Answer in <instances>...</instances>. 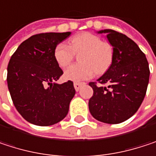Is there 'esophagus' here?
Here are the masks:
<instances>
[{"label":"esophagus","mask_w":156,"mask_h":156,"mask_svg":"<svg viewBox=\"0 0 156 156\" xmlns=\"http://www.w3.org/2000/svg\"><path fill=\"white\" fill-rule=\"evenodd\" d=\"M84 85V83H79V82H75L74 83V87L76 89V91H78L80 89V87Z\"/></svg>","instance_id":"34e87169"}]
</instances>
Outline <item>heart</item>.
<instances>
[{
  "mask_svg": "<svg viewBox=\"0 0 156 156\" xmlns=\"http://www.w3.org/2000/svg\"><path fill=\"white\" fill-rule=\"evenodd\" d=\"M74 54H80L78 56L80 64L69 67L65 71L64 78L75 82L89 79L95 73L98 75L105 73L114 59L112 45L89 32L74 36L69 41V46L60 43L54 48L55 61L62 69L72 62Z\"/></svg>",
  "mask_w": 156,
  "mask_h": 156,
  "instance_id": "1",
  "label": "heart"
}]
</instances>
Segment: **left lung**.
Here are the masks:
<instances>
[{
  "label": "left lung",
  "instance_id": "obj_1",
  "mask_svg": "<svg viewBox=\"0 0 156 156\" xmlns=\"http://www.w3.org/2000/svg\"><path fill=\"white\" fill-rule=\"evenodd\" d=\"M106 33L114 49V59L97 82H90L93 96L88 101L91 115L107 124H119L130 118L140 108L149 82V65L144 53L125 34L113 30ZM103 84H107L104 87Z\"/></svg>",
  "mask_w": 156,
  "mask_h": 156
}]
</instances>
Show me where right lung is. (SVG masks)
I'll list each match as a JSON object with an SVG mask.
<instances>
[{
	"mask_svg": "<svg viewBox=\"0 0 156 156\" xmlns=\"http://www.w3.org/2000/svg\"><path fill=\"white\" fill-rule=\"evenodd\" d=\"M69 35H33L18 47L10 59L7 83L12 102L21 116L33 125L51 126L68 115L76 90L70 80L56 83L63 71L55 61L54 48Z\"/></svg>",
	"mask_w": 156,
	"mask_h": 156,
	"instance_id": "1",
	"label": "right lung"
}]
</instances>
